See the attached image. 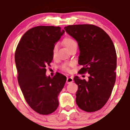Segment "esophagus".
<instances>
[{"mask_svg": "<svg viewBox=\"0 0 130 130\" xmlns=\"http://www.w3.org/2000/svg\"><path fill=\"white\" fill-rule=\"evenodd\" d=\"M73 82V78L72 77H67V84H70Z\"/></svg>", "mask_w": 130, "mask_h": 130, "instance_id": "34e87169", "label": "esophagus"}]
</instances>
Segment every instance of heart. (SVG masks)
Returning <instances> with one entry per match:
<instances>
[{
	"label": "heart",
	"mask_w": 130,
	"mask_h": 130,
	"mask_svg": "<svg viewBox=\"0 0 130 130\" xmlns=\"http://www.w3.org/2000/svg\"><path fill=\"white\" fill-rule=\"evenodd\" d=\"M63 42L66 47H67L68 50H70L72 48H73L74 46H77V43L76 41L74 40L73 38L71 37H66L64 38L63 41ZM58 49V46L57 45H55L53 49V56L55 57L56 52ZM73 65V63H63L61 66V69L63 71L65 72H69L70 67Z\"/></svg>",
	"instance_id": "1"
}]
</instances>
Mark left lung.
I'll list each match as a JSON object with an SVG mask.
<instances>
[{
    "label": "left lung",
    "mask_w": 130,
    "mask_h": 130,
    "mask_svg": "<svg viewBox=\"0 0 130 130\" xmlns=\"http://www.w3.org/2000/svg\"><path fill=\"white\" fill-rule=\"evenodd\" d=\"M66 32L77 42L79 74L89 73L88 80L74 77L78 85L76 102L88 112L100 109L111 96L116 80V53L113 42L102 28L93 25H69Z\"/></svg>",
    "instance_id": "8db88e82"
}]
</instances>
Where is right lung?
Segmentation results:
<instances>
[{
    "label": "right lung",
    "mask_w": 130,
    "mask_h": 130,
    "mask_svg": "<svg viewBox=\"0 0 130 130\" xmlns=\"http://www.w3.org/2000/svg\"><path fill=\"white\" fill-rule=\"evenodd\" d=\"M65 31L60 27L39 26L22 37L15 53L18 81L26 102L41 115H49L58 107V96L67 77L60 73L46 76L53 58V49Z\"/></svg>",
    "instance_id": "add662e5"
}]
</instances>
